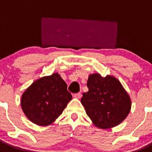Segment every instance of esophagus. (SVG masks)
<instances>
[{
  "mask_svg": "<svg viewBox=\"0 0 152 152\" xmlns=\"http://www.w3.org/2000/svg\"><path fill=\"white\" fill-rule=\"evenodd\" d=\"M81 96H82L81 93H76V94H73V97H74L75 98H77V99L80 98Z\"/></svg>",
  "mask_w": 152,
  "mask_h": 152,
  "instance_id": "obj_1",
  "label": "esophagus"
}]
</instances>
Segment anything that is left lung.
<instances>
[{"mask_svg": "<svg viewBox=\"0 0 152 152\" xmlns=\"http://www.w3.org/2000/svg\"><path fill=\"white\" fill-rule=\"evenodd\" d=\"M87 86L88 91L83 94L81 103L94 124L109 129L121 124L131 108L130 96L121 83L114 76L93 73Z\"/></svg>", "mask_w": 152, "mask_h": 152, "instance_id": "1", "label": "left lung"}]
</instances>
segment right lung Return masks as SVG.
<instances>
[{
  "label": "right lung",
  "instance_id": "right-lung-1",
  "mask_svg": "<svg viewBox=\"0 0 152 152\" xmlns=\"http://www.w3.org/2000/svg\"><path fill=\"white\" fill-rule=\"evenodd\" d=\"M71 100L66 83L55 73L34 82L22 95L21 106L31 122L47 126L61 115Z\"/></svg>",
  "mask_w": 152,
  "mask_h": 152
}]
</instances>
